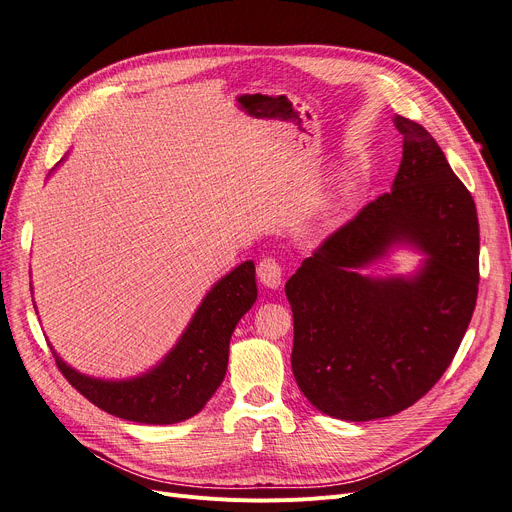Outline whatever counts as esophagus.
<instances>
[{"label": "esophagus", "mask_w": 512, "mask_h": 512, "mask_svg": "<svg viewBox=\"0 0 512 512\" xmlns=\"http://www.w3.org/2000/svg\"><path fill=\"white\" fill-rule=\"evenodd\" d=\"M259 282L267 288H280L282 284V265L274 257H263L257 265Z\"/></svg>", "instance_id": "obj_1"}]
</instances>
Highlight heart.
<instances>
[{"label":"heart","instance_id":"heart-1","mask_svg":"<svg viewBox=\"0 0 512 512\" xmlns=\"http://www.w3.org/2000/svg\"><path fill=\"white\" fill-rule=\"evenodd\" d=\"M342 191H344V188H340V191H338V193H336V195H334V197H330V203H332V205H334V203H336V201H338V199H340V195H342Z\"/></svg>","mask_w":512,"mask_h":512}]
</instances>
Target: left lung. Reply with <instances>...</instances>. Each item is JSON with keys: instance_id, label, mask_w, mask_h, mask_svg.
<instances>
[{"instance_id": "obj_1", "label": "left lung", "mask_w": 512, "mask_h": 512, "mask_svg": "<svg viewBox=\"0 0 512 512\" xmlns=\"http://www.w3.org/2000/svg\"><path fill=\"white\" fill-rule=\"evenodd\" d=\"M394 124L405 143L392 191L332 232L284 288L294 380L317 411L346 421L396 415L432 390L477 301L475 201L432 134L402 116ZM396 241L426 253L415 277L356 272Z\"/></svg>"}]
</instances>
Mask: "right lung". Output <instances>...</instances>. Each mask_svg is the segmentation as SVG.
<instances>
[{"instance_id": "obj_1", "label": "right lung", "mask_w": 512, "mask_h": 512, "mask_svg": "<svg viewBox=\"0 0 512 512\" xmlns=\"http://www.w3.org/2000/svg\"><path fill=\"white\" fill-rule=\"evenodd\" d=\"M255 299V263L245 261L207 292L178 344L141 378L95 380L53 357L74 390L101 411L149 425L178 423L197 415L220 388L232 332Z\"/></svg>"}]
</instances>
